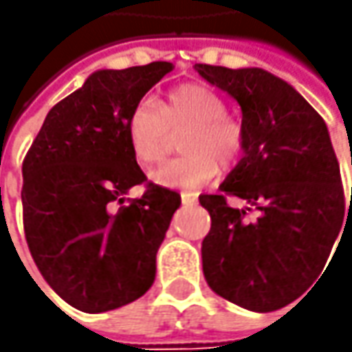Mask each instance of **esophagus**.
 I'll list each match as a JSON object with an SVG mask.
<instances>
[{
    "label": "esophagus",
    "instance_id": "1",
    "mask_svg": "<svg viewBox=\"0 0 352 352\" xmlns=\"http://www.w3.org/2000/svg\"><path fill=\"white\" fill-rule=\"evenodd\" d=\"M180 197H182L184 206H194V204H196V196H194V194H190V192H182Z\"/></svg>",
    "mask_w": 352,
    "mask_h": 352
}]
</instances>
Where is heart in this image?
Masks as SVG:
<instances>
[{"label": "heart", "mask_w": 352, "mask_h": 352, "mask_svg": "<svg viewBox=\"0 0 352 352\" xmlns=\"http://www.w3.org/2000/svg\"><path fill=\"white\" fill-rule=\"evenodd\" d=\"M180 148L186 155L162 162L151 172L153 182L172 190H196L243 155L241 123L225 113L223 98L208 86L184 84L170 89L160 107L141 100L127 119L131 148L141 164H153L164 155L168 129L184 127Z\"/></svg>", "instance_id": "b5f03b06"}]
</instances>
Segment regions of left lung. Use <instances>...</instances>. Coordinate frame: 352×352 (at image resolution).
Segmentation results:
<instances>
[{
  "label": "left lung",
  "instance_id": "obj_1",
  "mask_svg": "<svg viewBox=\"0 0 352 352\" xmlns=\"http://www.w3.org/2000/svg\"><path fill=\"white\" fill-rule=\"evenodd\" d=\"M196 70L239 103L245 133L243 158L219 186L223 194L199 196L211 215L204 274L225 300L274 311L314 284L343 223L349 227L331 137L304 96L263 68L196 64ZM225 193L245 199L259 215L249 220L250 208H231Z\"/></svg>",
  "mask_w": 352,
  "mask_h": 352
}]
</instances>
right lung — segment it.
I'll list each match as a JSON object with an SVG mask.
<instances>
[{
	"instance_id": "obj_1",
	"label": "right lung",
	"mask_w": 352,
	"mask_h": 352,
	"mask_svg": "<svg viewBox=\"0 0 352 352\" xmlns=\"http://www.w3.org/2000/svg\"><path fill=\"white\" fill-rule=\"evenodd\" d=\"M172 70L151 62L96 70L56 103L23 162V225L41 274L64 302L86 314L117 309L155 282L156 252L180 196L148 184L127 135L131 109Z\"/></svg>"
}]
</instances>
